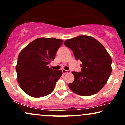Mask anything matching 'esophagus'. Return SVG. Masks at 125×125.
<instances>
[{
  "instance_id": "esophagus-1",
  "label": "esophagus",
  "mask_w": 125,
  "mask_h": 125,
  "mask_svg": "<svg viewBox=\"0 0 125 125\" xmlns=\"http://www.w3.org/2000/svg\"><path fill=\"white\" fill-rule=\"evenodd\" d=\"M62 72L63 74H67L68 73H70V71H67V70H65V69H62Z\"/></svg>"
}]
</instances>
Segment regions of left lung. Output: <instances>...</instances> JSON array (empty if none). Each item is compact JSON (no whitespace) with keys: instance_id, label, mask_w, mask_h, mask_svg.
<instances>
[{"instance_id":"8db88e82","label":"left lung","mask_w":125,"mask_h":125,"mask_svg":"<svg viewBox=\"0 0 125 125\" xmlns=\"http://www.w3.org/2000/svg\"><path fill=\"white\" fill-rule=\"evenodd\" d=\"M64 44L73 51L76 60L82 63L80 72H72L74 80L68 84L69 89L81 96L99 92L112 71L111 58L105 48L94 37L85 35L68 39Z\"/></svg>"}]
</instances>
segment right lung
Returning <instances> with one entry per match:
<instances>
[{
    "label": "right lung",
    "mask_w": 125,
    "mask_h": 125,
    "mask_svg": "<svg viewBox=\"0 0 125 125\" xmlns=\"http://www.w3.org/2000/svg\"><path fill=\"white\" fill-rule=\"evenodd\" d=\"M62 40L40 37L21 50L16 65L17 80L20 87L33 98L47 95L53 92L63 74L48 66L54 60Z\"/></svg>",
    "instance_id": "add662e5"
}]
</instances>
